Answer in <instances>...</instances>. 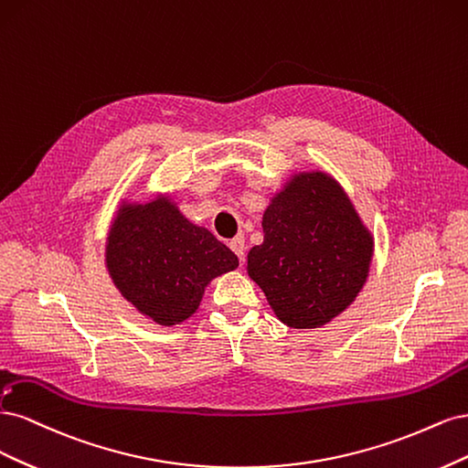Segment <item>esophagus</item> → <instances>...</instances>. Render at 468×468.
Masks as SVG:
<instances>
[{
	"mask_svg": "<svg viewBox=\"0 0 468 468\" xmlns=\"http://www.w3.org/2000/svg\"><path fill=\"white\" fill-rule=\"evenodd\" d=\"M229 247H231V250L239 256L240 261L245 259V237L243 235H237V237H233L231 240H229Z\"/></svg>",
	"mask_w": 468,
	"mask_h": 468,
	"instance_id": "esophagus-1",
	"label": "esophagus"
}]
</instances>
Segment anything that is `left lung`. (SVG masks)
I'll list each match as a JSON object with an SVG mask.
<instances>
[{"mask_svg": "<svg viewBox=\"0 0 468 468\" xmlns=\"http://www.w3.org/2000/svg\"><path fill=\"white\" fill-rule=\"evenodd\" d=\"M262 231L247 272L285 326L321 328L364 290L375 237L333 175L293 171L270 198Z\"/></svg>", "mask_w": 468, "mask_h": 468, "instance_id": "8db88e82", "label": "left lung"}]
</instances>
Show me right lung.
<instances>
[{"label": "right lung", "instance_id": "obj_1", "mask_svg": "<svg viewBox=\"0 0 468 468\" xmlns=\"http://www.w3.org/2000/svg\"><path fill=\"white\" fill-rule=\"evenodd\" d=\"M237 266V254L186 219L169 192L120 198L104 240V268L144 319L159 326L188 321L207 285Z\"/></svg>", "mask_w": 468, "mask_h": 468}]
</instances>
